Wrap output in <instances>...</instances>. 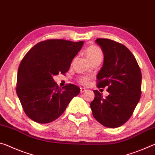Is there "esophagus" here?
<instances>
[{
    "label": "esophagus",
    "instance_id": "obj_1",
    "mask_svg": "<svg viewBox=\"0 0 155 155\" xmlns=\"http://www.w3.org/2000/svg\"><path fill=\"white\" fill-rule=\"evenodd\" d=\"M87 90H85V89H84V88H81V93L82 94V93H83V92H85V91Z\"/></svg>",
    "mask_w": 155,
    "mask_h": 155
}]
</instances>
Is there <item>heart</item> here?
<instances>
[{
  "label": "heart",
  "mask_w": 155,
  "mask_h": 155,
  "mask_svg": "<svg viewBox=\"0 0 155 155\" xmlns=\"http://www.w3.org/2000/svg\"><path fill=\"white\" fill-rule=\"evenodd\" d=\"M85 54L90 62L98 58V57H103V52L98 47L94 45L87 48V49L85 50ZM90 78L84 76V77H81L78 78V82L83 85H87L90 83Z\"/></svg>",
  "instance_id": "obj_1"
}]
</instances>
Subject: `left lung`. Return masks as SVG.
Segmentation results:
<instances>
[{
    "label": "left lung",
    "instance_id": "1",
    "mask_svg": "<svg viewBox=\"0 0 155 155\" xmlns=\"http://www.w3.org/2000/svg\"><path fill=\"white\" fill-rule=\"evenodd\" d=\"M96 42L104 54L103 67L97 74V87H108L106 98L94 90L90 104L94 117L108 128L127 122L140 101L141 72L137 60L128 48L109 39L98 38Z\"/></svg>",
    "mask_w": 155,
    "mask_h": 155
}]
</instances>
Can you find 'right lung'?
Listing matches in <instances>:
<instances>
[{
  "mask_svg": "<svg viewBox=\"0 0 155 155\" xmlns=\"http://www.w3.org/2000/svg\"><path fill=\"white\" fill-rule=\"evenodd\" d=\"M83 44L46 40L35 44L23 57L18 68L16 93L26 115L34 122L47 124L55 120L79 94L80 88L71 83L59 87L52 77L69 70Z\"/></svg>",
  "mask_w": 155,
  "mask_h": 155,
  "instance_id": "obj_1",
  "label": "right lung"
}]
</instances>
